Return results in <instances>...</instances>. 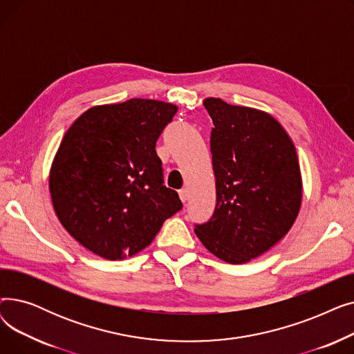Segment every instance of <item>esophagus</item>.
I'll return each mask as SVG.
<instances>
[{
	"label": "esophagus",
	"mask_w": 354,
	"mask_h": 354,
	"mask_svg": "<svg viewBox=\"0 0 354 354\" xmlns=\"http://www.w3.org/2000/svg\"><path fill=\"white\" fill-rule=\"evenodd\" d=\"M179 198H180V201H182V202H187V201H188V198H189L188 191H187V189H180V191H179Z\"/></svg>",
	"instance_id": "1"
}]
</instances>
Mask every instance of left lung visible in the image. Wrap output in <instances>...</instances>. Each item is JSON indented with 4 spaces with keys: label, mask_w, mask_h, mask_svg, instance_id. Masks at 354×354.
<instances>
[{
    "label": "left lung",
    "mask_w": 354,
    "mask_h": 354,
    "mask_svg": "<svg viewBox=\"0 0 354 354\" xmlns=\"http://www.w3.org/2000/svg\"><path fill=\"white\" fill-rule=\"evenodd\" d=\"M216 205L195 234L211 254L244 264L274 247L300 212L303 182L295 146L267 111L207 97Z\"/></svg>",
    "instance_id": "1"
}]
</instances>
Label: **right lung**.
<instances>
[{
	"label": "right lung",
	"mask_w": 354,
	"mask_h": 354,
	"mask_svg": "<svg viewBox=\"0 0 354 354\" xmlns=\"http://www.w3.org/2000/svg\"><path fill=\"white\" fill-rule=\"evenodd\" d=\"M178 106L130 99L93 106L66 132L50 169L51 202L66 231L106 259L132 257L182 208L163 185L156 140Z\"/></svg>",
	"instance_id": "right-lung-1"
}]
</instances>
